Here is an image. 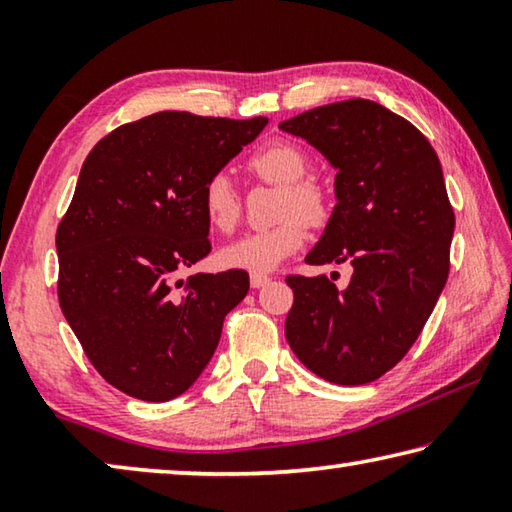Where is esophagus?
Returning a JSON list of instances; mask_svg holds the SVG:
<instances>
[{"label":"esophagus","mask_w":512,"mask_h":512,"mask_svg":"<svg viewBox=\"0 0 512 512\" xmlns=\"http://www.w3.org/2000/svg\"><path fill=\"white\" fill-rule=\"evenodd\" d=\"M271 282V277L264 275V273H250V287L253 289H262L266 284Z\"/></svg>","instance_id":"esophagus-1"}]
</instances>
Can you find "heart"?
<instances>
[{"instance_id":"obj_1","label":"heart","mask_w":512,"mask_h":512,"mask_svg":"<svg viewBox=\"0 0 512 512\" xmlns=\"http://www.w3.org/2000/svg\"><path fill=\"white\" fill-rule=\"evenodd\" d=\"M250 171L264 183L282 187L273 228L255 230L221 248V262L228 268H244L250 273H266L296 253L305 241V228L327 219L329 196L314 178H305L309 169L307 153L291 142H273L257 149L248 160ZM203 212L212 228L230 232L239 221V196L228 173H214L203 187Z\"/></svg>"}]
</instances>
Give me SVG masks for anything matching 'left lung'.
I'll return each instance as SVG.
<instances>
[{
    "instance_id": "8db88e82",
    "label": "left lung",
    "mask_w": 512,
    "mask_h": 512,
    "mask_svg": "<svg viewBox=\"0 0 512 512\" xmlns=\"http://www.w3.org/2000/svg\"><path fill=\"white\" fill-rule=\"evenodd\" d=\"M336 171V205L307 264H343L348 287L289 275L284 334L332 384L359 386L400 361L443 293L454 210L443 169L418 128L368 99L329 103L282 121Z\"/></svg>"
}]
</instances>
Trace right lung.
<instances>
[{
    "mask_svg": "<svg viewBox=\"0 0 512 512\" xmlns=\"http://www.w3.org/2000/svg\"><path fill=\"white\" fill-rule=\"evenodd\" d=\"M266 117L155 112L103 137L58 225L60 309L101 377L144 402L183 395L246 298L248 273L173 275L210 255L203 187Z\"/></svg>",
    "mask_w": 512,
    "mask_h": 512,
    "instance_id": "add662e5",
    "label": "right lung"
}]
</instances>
